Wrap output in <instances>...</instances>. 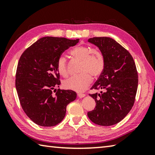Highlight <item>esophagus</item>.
Listing matches in <instances>:
<instances>
[{
    "mask_svg": "<svg viewBox=\"0 0 155 155\" xmlns=\"http://www.w3.org/2000/svg\"><path fill=\"white\" fill-rule=\"evenodd\" d=\"M77 96H78V98H83V97L85 96V94H82V93H78V94H77Z\"/></svg>",
    "mask_w": 155,
    "mask_h": 155,
    "instance_id": "1",
    "label": "esophagus"
}]
</instances>
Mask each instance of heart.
<instances>
[{
  "instance_id": "1",
  "label": "heart",
  "mask_w": 155,
  "mask_h": 155,
  "mask_svg": "<svg viewBox=\"0 0 155 155\" xmlns=\"http://www.w3.org/2000/svg\"><path fill=\"white\" fill-rule=\"evenodd\" d=\"M70 53L74 59L81 61L80 74L73 76L64 81V87L67 90L82 91L91 82V75L98 77L104 68L103 55L98 51L85 45H78L71 50ZM57 68L59 73L63 77H67L68 70L67 61L64 54L60 55L57 60Z\"/></svg>"
}]
</instances>
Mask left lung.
<instances>
[{"label": "left lung", "instance_id": "8db88e82", "mask_svg": "<svg viewBox=\"0 0 155 155\" xmlns=\"http://www.w3.org/2000/svg\"><path fill=\"white\" fill-rule=\"evenodd\" d=\"M88 41L101 51L104 68L91 88L103 91L90 94L96 107L87 115L98 125H114L124 119L134 104L138 86L137 68L129 52L114 39L99 37Z\"/></svg>", "mask_w": 155, "mask_h": 155}]
</instances>
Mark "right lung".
<instances>
[{
  "mask_svg": "<svg viewBox=\"0 0 155 155\" xmlns=\"http://www.w3.org/2000/svg\"><path fill=\"white\" fill-rule=\"evenodd\" d=\"M79 41L65 38L44 37L23 52L18 64L15 88L22 109L33 122L53 127L64 118L66 107L77 98L72 90L58 89L57 63L65 50Z\"/></svg>",
  "mask_w": 155,
  "mask_h": 155,
  "instance_id": "right-lung-1",
  "label": "right lung"
}]
</instances>
